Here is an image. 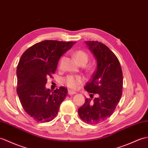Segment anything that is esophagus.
I'll use <instances>...</instances> for the list:
<instances>
[{"instance_id": "1", "label": "esophagus", "mask_w": 148, "mask_h": 148, "mask_svg": "<svg viewBox=\"0 0 148 148\" xmlns=\"http://www.w3.org/2000/svg\"><path fill=\"white\" fill-rule=\"evenodd\" d=\"M68 94L70 95H75V94H76V92H75V91H73L69 90H68Z\"/></svg>"}]
</instances>
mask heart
<instances>
[{"instance_id":"b5f03b06","label":"heart","mask_w":148,"mask_h":148,"mask_svg":"<svg viewBox=\"0 0 148 148\" xmlns=\"http://www.w3.org/2000/svg\"><path fill=\"white\" fill-rule=\"evenodd\" d=\"M74 56L79 64L82 62L87 63L89 56L87 53L82 50H79L75 51L74 53ZM84 81V78L81 76H75V75H69L64 79V83L66 84L68 88L75 90L79 88L81 84L83 83Z\"/></svg>"}]
</instances>
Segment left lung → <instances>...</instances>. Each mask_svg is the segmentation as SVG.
<instances>
[{"label":"left lung","mask_w":148,"mask_h":148,"mask_svg":"<svg viewBox=\"0 0 148 148\" xmlns=\"http://www.w3.org/2000/svg\"><path fill=\"white\" fill-rule=\"evenodd\" d=\"M84 42L97 59V67L84 87L91 98H86L78 114L82 121L95 125L105 121L115 111L122 94L123 74L118 58L107 46L98 41ZM94 94L97 97L92 99Z\"/></svg>","instance_id":"left-lung-1"}]
</instances>
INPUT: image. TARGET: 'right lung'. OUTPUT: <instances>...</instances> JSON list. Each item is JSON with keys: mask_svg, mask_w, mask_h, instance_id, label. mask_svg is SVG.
I'll return each mask as SVG.
<instances>
[{"mask_svg": "<svg viewBox=\"0 0 148 148\" xmlns=\"http://www.w3.org/2000/svg\"><path fill=\"white\" fill-rule=\"evenodd\" d=\"M75 42L45 40L27 49L17 67V93L23 109L38 122H48L56 117L67 89L53 91L46 89L47 77H52L58 60Z\"/></svg>", "mask_w": 148, "mask_h": 148, "instance_id": "1", "label": "right lung"}]
</instances>
